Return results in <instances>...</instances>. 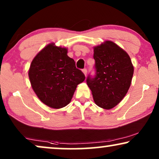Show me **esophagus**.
Listing matches in <instances>:
<instances>
[{"label":"esophagus","instance_id":"34e87169","mask_svg":"<svg viewBox=\"0 0 159 159\" xmlns=\"http://www.w3.org/2000/svg\"><path fill=\"white\" fill-rule=\"evenodd\" d=\"M82 72H83V74L84 75V76H85V77H86V75H87V72H88V71H87V69H84L83 70H82Z\"/></svg>","mask_w":159,"mask_h":159}]
</instances>
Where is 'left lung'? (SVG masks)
Instances as JSON below:
<instances>
[{
	"instance_id": "left-lung-1",
	"label": "left lung",
	"mask_w": 159,
	"mask_h": 159,
	"mask_svg": "<svg viewBox=\"0 0 159 159\" xmlns=\"http://www.w3.org/2000/svg\"><path fill=\"white\" fill-rule=\"evenodd\" d=\"M96 75L87 79L95 103L111 109L120 103L131 85L134 66L129 56L111 40L93 47Z\"/></svg>"
}]
</instances>
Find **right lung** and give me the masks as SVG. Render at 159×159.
Wrapping results in <instances>:
<instances>
[{
    "label": "right lung",
    "instance_id": "right-lung-1",
    "mask_svg": "<svg viewBox=\"0 0 159 159\" xmlns=\"http://www.w3.org/2000/svg\"><path fill=\"white\" fill-rule=\"evenodd\" d=\"M67 53L66 48L49 43L34 56L28 71L31 86L38 98L56 109L70 103L77 85L85 79Z\"/></svg>",
    "mask_w": 159,
    "mask_h": 159
}]
</instances>
